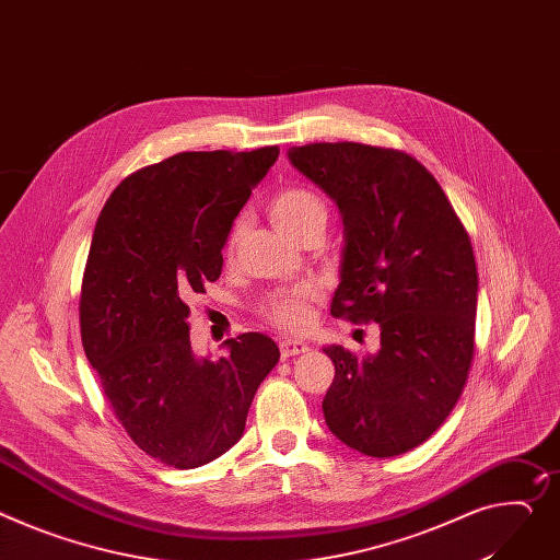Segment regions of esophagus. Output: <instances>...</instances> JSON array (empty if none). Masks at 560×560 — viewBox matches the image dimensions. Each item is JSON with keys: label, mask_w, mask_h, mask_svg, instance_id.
<instances>
[{"label": "esophagus", "mask_w": 560, "mask_h": 560, "mask_svg": "<svg viewBox=\"0 0 560 560\" xmlns=\"http://www.w3.org/2000/svg\"><path fill=\"white\" fill-rule=\"evenodd\" d=\"M307 350H310L307 342H305V340H298V338H284V340L280 342V354H282L284 359L298 357V354H305Z\"/></svg>", "instance_id": "obj_1"}]
</instances>
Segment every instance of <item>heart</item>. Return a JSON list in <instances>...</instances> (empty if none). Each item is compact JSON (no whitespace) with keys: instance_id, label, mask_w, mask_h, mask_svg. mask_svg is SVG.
<instances>
[{"instance_id":"obj_1","label":"heart","mask_w":560,"mask_h":560,"mask_svg":"<svg viewBox=\"0 0 560 560\" xmlns=\"http://www.w3.org/2000/svg\"><path fill=\"white\" fill-rule=\"evenodd\" d=\"M269 212H271L273 222L291 237L312 224H318L325 229V222H327L325 201L314 190L300 188V186L280 190L271 199ZM237 237H240V224H235L226 237V253H233ZM316 300H318V287L314 282H303V284H295L287 291H278V293L269 295L262 303L260 312L276 327L295 331V329L307 327V323L312 318L310 310Z\"/></svg>"}]
</instances>
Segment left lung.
I'll return each instance as SVG.
<instances>
[{
    "label": "left lung",
    "instance_id": "8db88e82",
    "mask_svg": "<svg viewBox=\"0 0 560 560\" xmlns=\"http://www.w3.org/2000/svg\"><path fill=\"white\" fill-rule=\"evenodd\" d=\"M289 161L346 224L331 316L381 327L374 357L325 348L336 368L325 421L363 455L408 453L446 421L476 352L470 237L438 179L401 150L310 143L291 148Z\"/></svg>",
    "mask_w": 560,
    "mask_h": 560
}]
</instances>
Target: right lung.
<instances>
[{
    "mask_svg": "<svg viewBox=\"0 0 560 560\" xmlns=\"http://www.w3.org/2000/svg\"><path fill=\"white\" fill-rule=\"evenodd\" d=\"M278 145L179 152L125 177L101 210L80 289L82 348L132 442L172 468L224 455L280 350L257 331L197 359L186 305L222 273V248Z\"/></svg>",
    "mask_w": 560,
    "mask_h": 560,
    "instance_id": "right-lung-1",
    "label": "right lung"
}]
</instances>
